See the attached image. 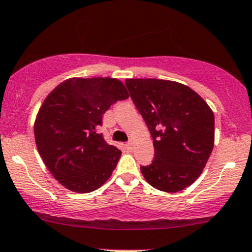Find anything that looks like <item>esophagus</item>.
I'll use <instances>...</instances> for the list:
<instances>
[{"instance_id": "obj_1", "label": "esophagus", "mask_w": 252, "mask_h": 252, "mask_svg": "<svg viewBox=\"0 0 252 252\" xmlns=\"http://www.w3.org/2000/svg\"><path fill=\"white\" fill-rule=\"evenodd\" d=\"M125 148L127 149V150H132L133 149V141H128V143H126L125 144Z\"/></svg>"}]
</instances>
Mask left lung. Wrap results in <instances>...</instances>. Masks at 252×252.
<instances>
[{
	"mask_svg": "<svg viewBox=\"0 0 252 252\" xmlns=\"http://www.w3.org/2000/svg\"><path fill=\"white\" fill-rule=\"evenodd\" d=\"M125 83L154 139V162L140 166L144 179L166 193H177L193 185L214 146L211 107L179 82L128 78Z\"/></svg>",
	"mask_w": 252,
	"mask_h": 252,
	"instance_id": "obj_1",
	"label": "left lung"
}]
</instances>
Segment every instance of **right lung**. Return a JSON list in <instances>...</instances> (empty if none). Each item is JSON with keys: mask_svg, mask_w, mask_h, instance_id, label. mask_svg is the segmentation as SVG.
Here are the masks:
<instances>
[{"mask_svg": "<svg viewBox=\"0 0 252 252\" xmlns=\"http://www.w3.org/2000/svg\"><path fill=\"white\" fill-rule=\"evenodd\" d=\"M128 96L123 82L111 77L69 78L46 96L34 121L35 144L63 187L90 193L111 177L121 151L97 128L112 104Z\"/></svg>", "mask_w": 252, "mask_h": 252, "instance_id": "right-lung-1", "label": "right lung"}]
</instances>
